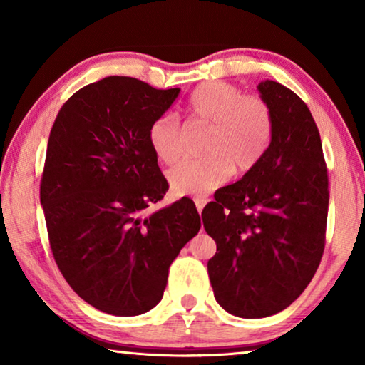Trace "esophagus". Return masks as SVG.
Instances as JSON below:
<instances>
[{
	"label": "esophagus",
	"instance_id": "34e87169",
	"mask_svg": "<svg viewBox=\"0 0 365 365\" xmlns=\"http://www.w3.org/2000/svg\"><path fill=\"white\" fill-rule=\"evenodd\" d=\"M206 202H207V200L206 197H195V205H196V209H197V212L201 214V211H202V207L206 206Z\"/></svg>",
	"mask_w": 365,
	"mask_h": 365
}]
</instances>
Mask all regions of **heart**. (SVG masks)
Listing matches in <instances>:
<instances>
[{
  "label": "heart",
  "instance_id": "obj_1",
  "mask_svg": "<svg viewBox=\"0 0 365 365\" xmlns=\"http://www.w3.org/2000/svg\"><path fill=\"white\" fill-rule=\"evenodd\" d=\"M185 110L188 120L207 127V133L201 143L205 156L183 160L169 172L175 195L205 196L225 183L232 172L243 175L252 170L274 137L270 104L228 82L209 80L197 85ZM148 143L160 163L174 164L182 156V132L175 117H158L148 130Z\"/></svg>",
  "mask_w": 365,
  "mask_h": 365
}]
</instances>
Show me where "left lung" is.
Segmentation results:
<instances>
[{
  "instance_id": "obj_1",
  "label": "left lung",
  "mask_w": 365,
  "mask_h": 365,
  "mask_svg": "<svg viewBox=\"0 0 365 365\" xmlns=\"http://www.w3.org/2000/svg\"><path fill=\"white\" fill-rule=\"evenodd\" d=\"M257 88L274 113L269 150L201 214L217 245L207 262L215 299L245 319L274 316L304 292L324 255L329 214V175L311 110L274 80Z\"/></svg>"
}]
</instances>
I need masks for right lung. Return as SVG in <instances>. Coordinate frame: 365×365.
I'll use <instances>...</instances> for the list:
<instances>
[{
  "instance_id": "right-lung-1",
  "label": "right lung",
  "mask_w": 365,
  "mask_h": 365,
  "mask_svg": "<svg viewBox=\"0 0 365 365\" xmlns=\"http://www.w3.org/2000/svg\"><path fill=\"white\" fill-rule=\"evenodd\" d=\"M178 93L106 77L76 91L49 132L40 201L53 257L80 298L113 316L156 306L172 261L200 232L190 197L148 211L169 190L148 130Z\"/></svg>"
}]
</instances>
